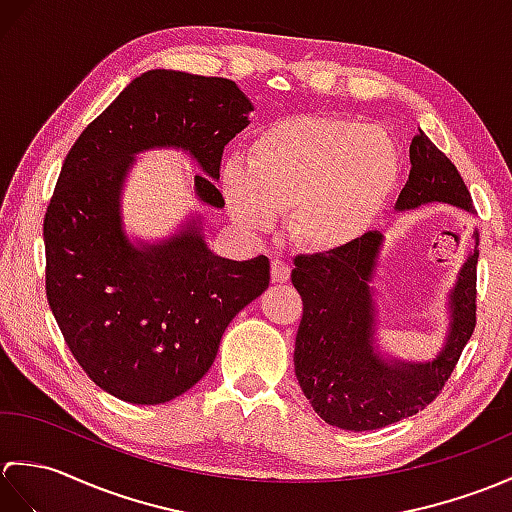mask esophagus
Segmentation results:
<instances>
[{"label": "esophagus", "instance_id": "1", "mask_svg": "<svg viewBox=\"0 0 512 512\" xmlns=\"http://www.w3.org/2000/svg\"><path fill=\"white\" fill-rule=\"evenodd\" d=\"M270 273H273V281L286 284V281L290 279V266H288V262H284V259L275 257L273 264H270Z\"/></svg>", "mask_w": 512, "mask_h": 512}]
</instances>
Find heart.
<instances>
[{"label":"heart","instance_id":"1","mask_svg":"<svg viewBox=\"0 0 512 512\" xmlns=\"http://www.w3.org/2000/svg\"><path fill=\"white\" fill-rule=\"evenodd\" d=\"M402 180V151L387 129L341 116H288L222 169L235 220L264 231L288 211L286 231L312 253H336L372 231Z\"/></svg>","mask_w":512,"mask_h":512}]
</instances>
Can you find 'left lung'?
I'll return each mask as SVG.
<instances>
[{"instance_id": "8db88e82", "label": "left lung", "mask_w": 512, "mask_h": 512, "mask_svg": "<svg viewBox=\"0 0 512 512\" xmlns=\"http://www.w3.org/2000/svg\"><path fill=\"white\" fill-rule=\"evenodd\" d=\"M411 171L396 211L429 202L473 211L471 193L453 162L420 132L409 145ZM449 292V332L429 363L385 358L376 347L374 275L383 233L336 253L299 255L292 286L303 301L295 341V374L303 396L319 416L345 431H372L394 424L436 400L475 330L480 235Z\"/></svg>"}]
</instances>
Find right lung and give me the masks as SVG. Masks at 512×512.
Masks as SVG:
<instances>
[{
  "mask_svg": "<svg viewBox=\"0 0 512 512\" xmlns=\"http://www.w3.org/2000/svg\"><path fill=\"white\" fill-rule=\"evenodd\" d=\"M253 103L235 81L149 70L76 138L43 220L46 295L76 363L107 394L134 405L182 396L209 372L235 314L270 284L259 255H215L200 220L156 244L129 242L121 193L134 156L182 149L198 200L222 209L224 147Z\"/></svg>",
  "mask_w": 512,
  "mask_h": 512,
  "instance_id": "1",
  "label": "right lung"
}]
</instances>
